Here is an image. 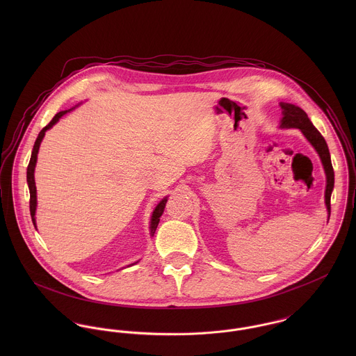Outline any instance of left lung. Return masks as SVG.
Listing matches in <instances>:
<instances>
[{
    "label": "left lung",
    "instance_id": "obj_1",
    "mask_svg": "<svg viewBox=\"0 0 356 356\" xmlns=\"http://www.w3.org/2000/svg\"><path fill=\"white\" fill-rule=\"evenodd\" d=\"M280 106L282 109V119L280 122V129H299L305 140L312 145V148L316 151L325 174H326V189H325V205L327 209V216H330V196L334 188V171L332 167L330 153L325 138L321 136V133L314 127L311 120L308 119L305 111L293 104L289 102H280Z\"/></svg>",
    "mask_w": 356,
    "mask_h": 356
}]
</instances>
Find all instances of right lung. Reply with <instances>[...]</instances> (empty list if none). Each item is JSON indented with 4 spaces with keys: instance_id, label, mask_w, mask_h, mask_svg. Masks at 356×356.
Here are the masks:
<instances>
[{
    "instance_id": "obj_1",
    "label": "right lung",
    "mask_w": 356,
    "mask_h": 356,
    "mask_svg": "<svg viewBox=\"0 0 356 356\" xmlns=\"http://www.w3.org/2000/svg\"><path fill=\"white\" fill-rule=\"evenodd\" d=\"M74 108H75V106H74ZM74 108L67 109V111H60L58 113H56V115L53 116V119L49 122V124L45 126V127L40 131V134H38V137H37V140H35L33 152H31V159H30V163H29V167H27V185H29V191H30V213H31V219H33V223H34L35 229H37V220H35V212H37V188H35L34 171H35V165H37V159H38L40 147H41V143H42V140H44V137H45V133L60 120V118H63L67 112L72 111ZM167 200H168V196L163 197V199L160 200V203L157 204V205L154 207V209H153L151 222H149L151 237H153V234H154V232H156V227H157V225H159V222H160V216H161V213H163V211H164V207H165ZM136 263H137V261H136ZM136 263H133V264H136ZM130 266H131V264H130ZM127 267H129V266H127Z\"/></svg>"
}]
</instances>
